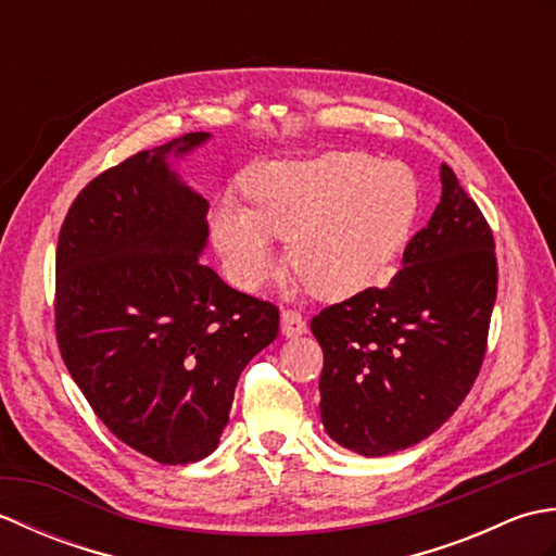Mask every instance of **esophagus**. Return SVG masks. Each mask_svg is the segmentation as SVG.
Masks as SVG:
<instances>
[{"mask_svg":"<svg viewBox=\"0 0 556 556\" xmlns=\"http://www.w3.org/2000/svg\"><path fill=\"white\" fill-rule=\"evenodd\" d=\"M305 332H308V327H305V320L299 311H293V308L281 311V334L289 339H296Z\"/></svg>","mask_w":556,"mask_h":556,"instance_id":"34e87169","label":"esophagus"}]
</instances>
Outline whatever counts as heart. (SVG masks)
<instances>
[{
	"label": "heart",
	"instance_id": "b5f03b06",
	"mask_svg": "<svg viewBox=\"0 0 556 556\" xmlns=\"http://www.w3.org/2000/svg\"><path fill=\"white\" fill-rule=\"evenodd\" d=\"M253 207L219 200L212 239L229 277L260 289L279 267V239L315 296L344 301L382 279L418 215V181L406 164L368 152H327L277 162L245 181Z\"/></svg>",
	"mask_w": 556,
	"mask_h": 556
}]
</instances>
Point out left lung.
Listing matches in <instances>:
<instances>
[{
    "label": "left lung",
    "mask_w": 556,
    "mask_h": 556,
    "mask_svg": "<svg viewBox=\"0 0 556 556\" xmlns=\"http://www.w3.org/2000/svg\"><path fill=\"white\" fill-rule=\"evenodd\" d=\"M497 299L492 229L448 164L428 227L404 267L311 320L325 365L320 416L337 444L387 456L452 418L488 351Z\"/></svg>",
    "instance_id": "1"
}]
</instances>
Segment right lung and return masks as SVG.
Segmentation results:
<instances>
[{
    "label": "right lung",
    "mask_w": 556,
    "mask_h": 556,
    "mask_svg": "<svg viewBox=\"0 0 556 556\" xmlns=\"http://www.w3.org/2000/svg\"><path fill=\"white\" fill-rule=\"evenodd\" d=\"M203 140L186 134L96 176L56 243L59 353L108 430L167 466L215 452L241 370L279 332L275 303L198 260L210 205L167 155Z\"/></svg>",
    "instance_id": "obj_1"
}]
</instances>
